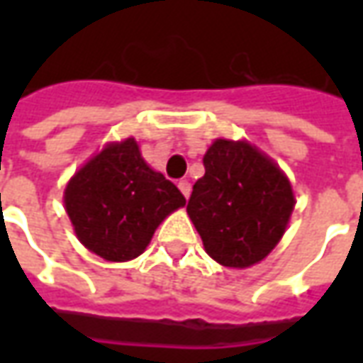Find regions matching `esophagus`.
I'll list each match as a JSON object with an SVG mask.
<instances>
[{
	"instance_id": "obj_1",
	"label": "esophagus",
	"mask_w": 363,
	"mask_h": 363,
	"mask_svg": "<svg viewBox=\"0 0 363 363\" xmlns=\"http://www.w3.org/2000/svg\"><path fill=\"white\" fill-rule=\"evenodd\" d=\"M179 189H181V192H182V196L184 198H189L190 196V182L189 181H181L179 182Z\"/></svg>"
}]
</instances>
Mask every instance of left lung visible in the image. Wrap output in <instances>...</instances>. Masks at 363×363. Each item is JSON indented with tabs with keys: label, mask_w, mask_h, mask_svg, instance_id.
<instances>
[{
	"label": "left lung",
	"mask_w": 363,
	"mask_h": 363,
	"mask_svg": "<svg viewBox=\"0 0 363 363\" xmlns=\"http://www.w3.org/2000/svg\"><path fill=\"white\" fill-rule=\"evenodd\" d=\"M206 173L192 186L190 220L206 252L229 268H249L280 243L296 198L288 177L249 142L216 140Z\"/></svg>",
	"instance_id": "left-lung-1"
}]
</instances>
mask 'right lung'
<instances>
[{"label":"right lung","mask_w":363,"mask_h":363,"mask_svg":"<svg viewBox=\"0 0 363 363\" xmlns=\"http://www.w3.org/2000/svg\"><path fill=\"white\" fill-rule=\"evenodd\" d=\"M64 204L75 235L91 252L126 262L145 251L159 223L186 200L128 138L108 143L69 179Z\"/></svg>","instance_id":"add662e5"}]
</instances>
